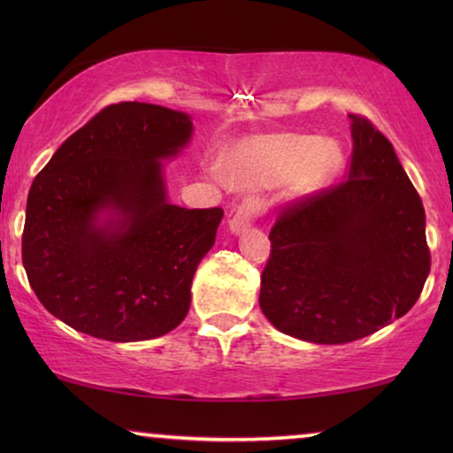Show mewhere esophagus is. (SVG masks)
Returning <instances> with one entry per match:
<instances>
[{
	"instance_id": "obj_1",
	"label": "esophagus",
	"mask_w": 453,
	"mask_h": 453,
	"mask_svg": "<svg viewBox=\"0 0 453 453\" xmlns=\"http://www.w3.org/2000/svg\"><path fill=\"white\" fill-rule=\"evenodd\" d=\"M265 212V200L259 196H247L243 202L239 203L237 208H234V212L231 216V220H228V228L234 234H239L241 231H245L247 226L251 225L253 220L257 219V216H262Z\"/></svg>"
}]
</instances>
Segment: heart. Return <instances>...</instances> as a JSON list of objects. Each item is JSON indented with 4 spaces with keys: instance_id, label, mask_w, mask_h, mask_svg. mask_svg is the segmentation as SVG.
Returning a JSON list of instances; mask_svg holds the SVG:
<instances>
[{
    "instance_id": "heart-1",
    "label": "heart",
    "mask_w": 453,
    "mask_h": 453,
    "mask_svg": "<svg viewBox=\"0 0 453 453\" xmlns=\"http://www.w3.org/2000/svg\"><path fill=\"white\" fill-rule=\"evenodd\" d=\"M342 165L338 142L301 134L253 135L231 148L226 175L243 188H268L290 179L295 194L324 188Z\"/></svg>"
}]
</instances>
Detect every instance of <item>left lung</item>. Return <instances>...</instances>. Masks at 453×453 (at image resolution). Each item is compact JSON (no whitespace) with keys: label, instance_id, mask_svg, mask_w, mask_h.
<instances>
[{"label":"left lung","instance_id":"1","mask_svg":"<svg viewBox=\"0 0 453 453\" xmlns=\"http://www.w3.org/2000/svg\"><path fill=\"white\" fill-rule=\"evenodd\" d=\"M350 117L349 179L290 203L270 231L259 307L305 342L344 344L412 309L431 270L425 208L392 142Z\"/></svg>","mask_w":453,"mask_h":453}]
</instances>
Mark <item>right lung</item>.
Wrapping results in <instances>:
<instances>
[{"label":"right lung","mask_w":453,"mask_h":453,"mask_svg":"<svg viewBox=\"0 0 453 453\" xmlns=\"http://www.w3.org/2000/svg\"><path fill=\"white\" fill-rule=\"evenodd\" d=\"M191 132L181 111L109 104L35 177L22 264L49 313L111 342L158 338L185 319L222 220V208L188 210L166 196L163 158Z\"/></svg>","instance_id":"right-lung-1"}]
</instances>
